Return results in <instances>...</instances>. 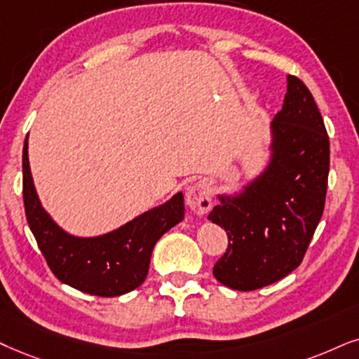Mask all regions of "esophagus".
Here are the masks:
<instances>
[{"mask_svg":"<svg viewBox=\"0 0 359 359\" xmlns=\"http://www.w3.org/2000/svg\"><path fill=\"white\" fill-rule=\"evenodd\" d=\"M185 201H187V205L192 208L195 213H198V215H205L213 205L210 187H208L207 182H203V180H198V182L192 184L187 189Z\"/></svg>","mask_w":359,"mask_h":359,"instance_id":"obj_1","label":"esophagus"}]
</instances>
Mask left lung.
<instances>
[{
    "label": "left lung",
    "mask_w": 359,
    "mask_h": 359,
    "mask_svg": "<svg viewBox=\"0 0 359 359\" xmlns=\"http://www.w3.org/2000/svg\"><path fill=\"white\" fill-rule=\"evenodd\" d=\"M271 137L266 169L235 197L219 195L220 203L208 213V220L229 235V248L213 265V276L240 292L292 273L323 215L330 137L311 93L294 76H288Z\"/></svg>",
    "instance_id": "8db88e82"
}]
</instances>
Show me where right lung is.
<instances>
[{
  "label": "right lung",
  "mask_w": 359,
  "mask_h": 359,
  "mask_svg": "<svg viewBox=\"0 0 359 359\" xmlns=\"http://www.w3.org/2000/svg\"><path fill=\"white\" fill-rule=\"evenodd\" d=\"M22 201L26 219L48 266L56 278L96 297H119L146 280L154 245L184 219V195L175 194L121 229L101 237L79 238L59 229L41 207L28 161V139L22 147Z\"/></svg>",
  "instance_id": "1"
}]
</instances>
